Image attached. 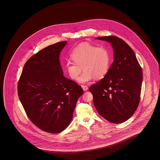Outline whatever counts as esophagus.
I'll return each instance as SVG.
<instances>
[{"mask_svg": "<svg viewBox=\"0 0 160 160\" xmlns=\"http://www.w3.org/2000/svg\"><path fill=\"white\" fill-rule=\"evenodd\" d=\"M82 87L84 91H87L88 89V87L86 85H82Z\"/></svg>", "mask_w": 160, "mask_h": 160, "instance_id": "1", "label": "esophagus"}]
</instances>
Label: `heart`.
I'll use <instances>...</instances> for the list:
<instances>
[{"label": "heart", "instance_id": "1", "mask_svg": "<svg viewBox=\"0 0 160 160\" xmlns=\"http://www.w3.org/2000/svg\"><path fill=\"white\" fill-rule=\"evenodd\" d=\"M72 61H68L65 65L69 77L74 80L78 78L82 68L84 69L78 79L81 83L91 82L95 78L104 76L110 68L111 54L105 46L93 45L83 42L76 47L70 54Z\"/></svg>", "mask_w": 160, "mask_h": 160}]
</instances>
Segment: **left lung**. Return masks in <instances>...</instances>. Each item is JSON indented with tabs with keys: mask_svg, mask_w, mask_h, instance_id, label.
Returning a JSON list of instances; mask_svg holds the SVG:
<instances>
[{
	"mask_svg": "<svg viewBox=\"0 0 160 160\" xmlns=\"http://www.w3.org/2000/svg\"><path fill=\"white\" fill-rule=\"evenodd\" d=\"M97 38L111 43L114 61L104 77L89 90L98 113L109 122L121 123L133 115L139 104L142 69L134 51L121 38Z\"/></svg>",
	"mask_w": 160,
	"mask_h": 160,
	"instance_id": "left-lung-1",
	"label": "left lung"
}]
</instances>
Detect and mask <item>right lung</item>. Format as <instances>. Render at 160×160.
I'll return each mask as SVG.
<instances>
[{
	"mask_svg": "<svg viewBox=\"0 0 160 160\" xmlns=\"http://www.w3.org/2000/svg\"><path fill=\"white\" fill-rule=\"evenodd\" d=\"M67 42L48 46L31 56L17 85L19 99L31 122L53 134L67 128L83 93L80 86L63 76L59 58Z\"/></svg>",
	"mask_w": 160,
	"mask_h": 160,
	"instance_id": "obj_1",
	"label": "right lung"
}]
</instances>
